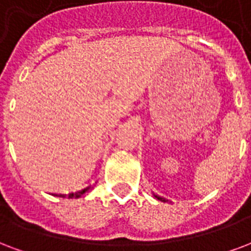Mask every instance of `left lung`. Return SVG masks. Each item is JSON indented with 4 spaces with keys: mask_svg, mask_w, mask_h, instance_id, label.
I'll use <instances>...</instances> for the list:
<instances>
[{
    "mask_svg": "<svg viewBox=\"0 0 251 251\" xmlns=\"http://www.w3.org/2000/svg\"><path fill=\"white\" fill-rule=\"evenodd\" d=\"M154 197H156L157 200H160V201H163V202H168V200H165L164 197H160V196H156V195H154Z\"/></svg>",
    "mask_w": 251,
    "mask_h": 251,
    "instance_id": "1",
    "label": "left lung"
}]
</instances>
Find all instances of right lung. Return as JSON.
<instances>
[{
    "mask_svg": "<svg viewBox=\"0 0 251 251\" xmlns=\"http://www.w3.org/2000/svg\"><path fill=\"white\" fill-rule=\"evenodd\" d=\"M90 188H91V185L87 186V188H84V189L82 190H78V192H73V193H69V195H52V196H56V197H69V199H79L80 196L84 195L87 190H90Z\"/></svg>",
    "mask_w": 251,
    "mask_h": 251,
    "instance_id": "right-lung-1",
    "label": "right lung"
}]
</instances>
